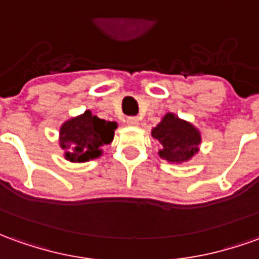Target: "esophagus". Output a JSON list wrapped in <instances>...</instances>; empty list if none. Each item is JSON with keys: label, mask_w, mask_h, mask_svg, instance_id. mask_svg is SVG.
I'll return each instance as SVG.
<instances>
[{"label": "esophagus", "mask_w": 259, "mask_h": 259, "mask_svg": "<svg viewBox=\"0 0 259 259\" xmlns=\"http://www.w3.org/2000/svg\"><path fill=\"white\" fill-rule=\"evenodd\" d=\"M125 122L128 124V125H138L140 124V119H138V117H126Z\"/></svg>", "instance_id": "obj_1"}]
</instances>
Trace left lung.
<instances>
[{
	"label": "left lung",
	"mask_w": 259,
	"mask_h": 259,
	"mask_svg": "<svg viewBox=\"0 0 259 259\" xmlns=\"http://www.w3.org/2000/svg\"><path fill=\"white\" fill-rule=\"evenodd\" d=\"M152 137L160 142L159 156L167 162H186L199 151L200 133L190 122L167 112L152 130Z\"/></svg>",
	"instance_id": "1"
}]
</instances>
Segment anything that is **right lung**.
<instances>
[{"instance_id":"add662e5","label":"right lung","mask_w":259,"mask_h":259,"mask_svg":"<svg viewBox=\"0 0 259 259\" xmlns=\"http://www.w3.org/2000/svg\"><path fill=\"white\" fill-rule=\"evenodd\" d=\"M117 122L101 119L85 111L76 118L66 121L60 128V147L70 162H87L99 158L101 147L114 138Z\"/></svg>"}]
</instances>
